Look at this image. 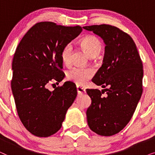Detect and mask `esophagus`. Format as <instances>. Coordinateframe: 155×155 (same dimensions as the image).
Here are the masks:
<instances>
[{"label":"esophagus","mask_w":155,"mask_h":155,"mask_svg":"<svg viewBox=\"0 0 155 155\" xmlns=\"http://www.w3.org/2000/svg\"><path fill=\"white\" fill-rule=\"evenodd\" d=\"M77 91L78 94H84V93H85V89L80 86H77Z\"/></svg>","instance_id":"1"}]
</instances>
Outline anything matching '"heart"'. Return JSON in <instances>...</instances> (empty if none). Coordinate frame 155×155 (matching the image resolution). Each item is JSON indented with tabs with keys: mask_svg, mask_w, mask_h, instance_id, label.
I'll return each mask as SVG.
<instances>
[{
	"mask_svg": "<svg viewBox=\"0 0 155 155\" xmlns=\"http://www.w3.org/2000/svg\"><path fill=\"white\" fill-rule=\"evenodd\" d=\"M81 44L91 57L97 56L101 50L100 41L94 37L84 38L81 41ZM72 52L73 45L71 43H67L63 46L61 51V58L63 63L69 64L71 63ZM93 75L94 71L90 68L76 66L68 71L67 78L68 80L75 82L78 85H82L85 84Z\"/></svg>",
	"mask_w": 155,
	"mask_h": 155,
	"instance_id": "obj_1",
	"label": "heart"
}]
</instances>
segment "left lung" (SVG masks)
Listing matches in <instances>:
<instances>
[{
    "instance_id": "8db88e82",
    "label": "left lung",
    "mask_w": 155,
    "mask_h": 155,
    "mask_svg": "<svg viewBox=\"0 0 155 155\" xmlns=\"http://www.w3.org/2000/svg\"><path fill=\"white\" fill-rule=\"evenodd\" d=\"M83 28L106 44L103 64L92 80L104 90H86L92 99L86 112L87 124L97 134L111 136L128 124L140 99L143 63L132 38L118 27L104 24Z\"/></svg>"
}]
</instances>
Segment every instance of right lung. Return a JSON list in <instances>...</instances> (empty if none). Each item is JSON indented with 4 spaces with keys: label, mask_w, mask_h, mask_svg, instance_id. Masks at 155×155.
Instances as JSON below:
<instances>
[{
    "label": "right lung",
    "mask_w": 155,
    "mask_h": 155,
    "mask_svg": "<svg viewBox=\"0 0 155 155\" xmlns=\"http://www.w3.org/2000/svg\"><path fill=\"white\" fill-rule=\"evenodd\" d=\"M82 30L79 25L40 22L29 29L16 48L12 63V94L21 122L35 136L56 133L77 97L72 82H65L52 92L47 87L64 78L61 49Z\"/></svg>",
    "instance_id": "1"
}]
</instances>
